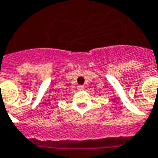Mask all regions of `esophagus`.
<instances>
[{"instance_id":"1","label":"esophagus","mask_w":158,"mask_h":158,"mask_svg":"<svg viewBox=\"0 0 158 158\" xmlns=\"http://www.w3.org/2000/svg\"><path fill=\"white\" fill-rule=\"evenodd\" d=\"M77 88H78V89H79V90H84V89H85V86H83V85H79V86H78Z\"/></svg>"}]
</instances>
